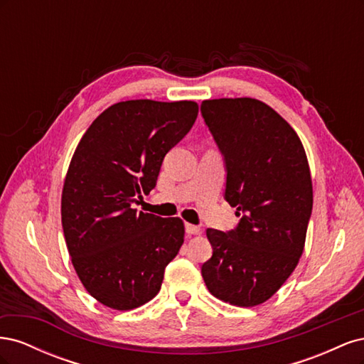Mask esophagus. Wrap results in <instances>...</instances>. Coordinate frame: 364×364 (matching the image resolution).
Masks as SVG:
<instances>
[{
	"mask_svg": "<svg viewBox=\"0 0 364 364\" xmlns=\"http://www.w3.org/2000/svg\"><path fill=\"white\" fill-rule=\"evenodd\" d=\"M185 229H186V234H190V235H199L202 232V229L199 226L191 225V223H186Z\"/></svg>",
	"mask_w": 364,
	"mask_h": 364,
	"instance_id": "obj_1",
	"label": "esophagus"
}]
</instances>
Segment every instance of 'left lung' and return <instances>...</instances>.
<instances>
[{
  "label": "left lung",
  "instance_id": "1",
  "mask_svg": "<svg viewBox=\"0 0 364 364\" xmlns=\"http://www.w3.org/2000/svg\"><path fill=\"white\" fill-rule=\"evenodd\" d=\"M200 111L225 156V199L241 215L230 232L206 229L213 257L202 277L217 299L255 306L282 287L304 252L310 165L294 129L257 98L205 100Z\"/></svg>",
  "mask_w": 364,
  "mask_h": 364
}]
</instances>
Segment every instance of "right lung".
<instances>
[{
	"mask_svg": "<svg viewBox=\"0 0 364 364\" xmlns=\"http://www.w3.org/2000/svg\"><path fill=\"white\" fill-rule=\"evenodd\" d=\"M199 114L191 100H127L109 106L77 144L62 190L71 262L94 299L118 311L151 301L183 245L179 217L136 211L155 188L164 156Z\"/></svg>",
	"mask_w": 364,
	"mask_h": 364,
	"instance_id": "add662e5",
	"label": "right lung"
}]
</instances>
